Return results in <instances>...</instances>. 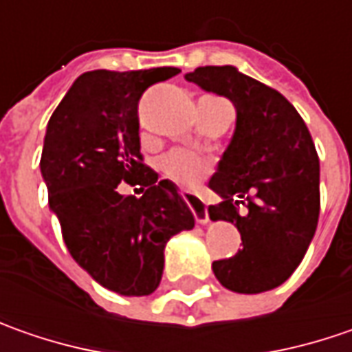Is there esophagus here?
<instances>
[{"label":"esophagus","instance_id":"esophagus-1","mask_svg":"<svg viewBox=\"0 0 352 352\" xmlns=\"http://www.w3.org/2000/svg\"><path fill=\"white\" fill-rule=\"evenodd\" d=\"M181 195H183L185 203L191 206L192 214H195V221L199 222V224H206V222H208V210H206L205 203H203L201 199H197L191 192L183 191Z\"/></svg>","mask_w":352,"mask_h":352}]
</instances>
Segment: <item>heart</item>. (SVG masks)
Returning a JSON list of instances; mask_svg holds the SVG:
<instances>
[{"label": "heart", "instance_id": "obj_1", "mask_svg": "<svg viewBox=\"0 0 352 352\" xmlns=\"http://www.w3.org/2000/svg\"><path fill=\"white\" fill-rule=\"evenodd\" d=\"M161 169L165 175L173 179L181 187H195L197 183H201L208 175L210 165H208V161L199 157L192 151L175 149L161 160Z\"/></svg>", "mask_w": 352, "mask_h": 352}]
</instances>
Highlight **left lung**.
<instances>
[{"label":"left lung","instance_id":"8db88e82","mask_svg":"<svg viewBox=\"0 0 352 352\" xmlns=\"http://www.w3.org/2000/svg\"><path fill=\"white\" fill-rule=\"evenodd\" d=\"M185 78L236 108V128L208 187L221 195L210 221L232 222L242 250L212 262L217 280L238 294L282 285L301 264L319 221V157L298 110L270 86L226 67Z\"/></svg>","mask_w":352,"mask_h":352}]
</instances>
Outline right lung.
Listing matches in <instances>:
<instances>
[{"instance_id":"1","label":"right lung","mask_w":352,"mask_h":352,"mask_svg":"<svg viewBox=\"0 0 352 352\" xmlns=\"http://www.w3.org/2000/svg\"><path fill=\"white\" fill-rule=\"evenodd\" d=\"M181 70H90L80 74L49 120L41 155L49 206L76 264L120 296H149L163 276L171 236L195 217L177 187L140 153L138 104L149 86ZM142 184L138 199L117 185Z\"/></svg>"}]
</instances>
